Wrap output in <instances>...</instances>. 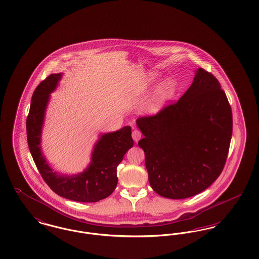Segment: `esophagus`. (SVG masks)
<instances>
[{"label":"esophagus","mask_w":259,"mask_h":259,"mask_svg":"<svg viewBox=\"0 0 259 259\" xmlns=\"http://www.w3.org/2000/svg\"><path fill=\"white\" fill-rule=\"evenodd\" d=\"M141 137H142V133H141L139 130H134V131L132 132V138H133V140H134L135 142H138V141L141 139Z\"/></svg>","instance_id":"esophagus-1"}]
</instances>
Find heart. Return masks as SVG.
I'll return each mask as SVG.
<instances>
[{"mask_svg": "<svg viewBox=\"0 0 259 259\" xmlns=\"http://www.w3.org/2000/svg\"><path fill=\"white\" fill-rule=\"evenodd\" d=\"M159 78V75L157 74H150L146 75L145 77V87H151L153 85ZM178 90V84L177 81L172 78H168L166 79L159 88L156 91V94L154 98L152 99L150 102H148L147 106V110L150 113H155L160 110L161 107L170 101L171 99L174 98Z\"/></svg>", "mask_w": 259, "mask_h": 259, "instance_id": "heart-1", "label": "heart"}]
</instances>
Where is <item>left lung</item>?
<instances>
[{"label":"left lung","instance_id":"left-lung-1","mask_svg":"<svg viewBox=\"0 0 259 259\" xmlns=\"http://www.w3.org/2000/svg\"><path fill=\"white\" fill-rule=\"evenodd\" d=\"M148 182L162 197L185 199L208 188L222 174L232 137V111L219 80L199 68L176 103L140 117Z\"/></svg>","mask_w":259,"mask_h":259}]
</instances>
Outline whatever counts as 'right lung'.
<instances>
[{
    "label": "right lung",
    "mask_w": 259,
    "mask_h": 259,
    "mask_svg": "<svg viewBox=\"0 0 259 259\" xmlns=\"http://www.w3.org/2000/svg\"><path fill=\"white\" fill-rule=\"evenodd\" d=\"M63 74H51L33 93L26 121L27 141L32 157L45 182L59 196L76 202H98L110 196L117 185L116 168L125 153L134 146L131 127L104 133L94 145L91 160L81 172L68 176L54 171L41 151V131L52 93Z\"/></svg>",
    "instance_id": "add662e5"
}]
</instances>
